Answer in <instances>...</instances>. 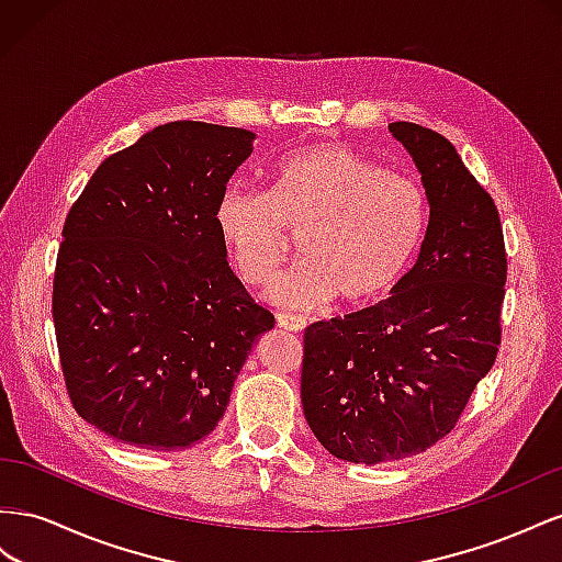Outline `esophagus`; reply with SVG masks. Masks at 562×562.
Segmentation results:
<instances>
[{
  "label": "esophagus",
  "instance_id": "1",
  "mask_svg": "<svg viewBox=\"0 0 562 562\" xmlns=\"http://www.w3.org/2000/svg\"><path fill=\"white\" fill-rule=\"evenodd\" d=\"M278 327H282L284 331H294V334H299V331L306 329V323H303L301 317H292V315H284V313H280V315H278Z\"/></svg>",
  "mask_w": 562,
  "mask_h": 562
}]
</instances>
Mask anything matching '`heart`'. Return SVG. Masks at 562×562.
I'll list each match as a JSON object with an SVG mask.
<instances>
[{
  "label": "heart",
  "instance_id": "b5f03b06",
  "mask_svg": "<svg viewBox=\"0 0 562 562\" xmlns=\"http://www.w3.org/2000/svg\"><path fill=\"white\" fill-rule=\"evenodd\" d=\"M214 231L237 278L263 286L280 276L290 233L306 263L270 286L286 311H317L341 296L346 308H370L403 282L428 226L424 188L344 143L284 155L270 190L226 186L216 198Z\"/></svg>",
  "mask_w": 562,
  "mask_h": 562
}]
</instances>
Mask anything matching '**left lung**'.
Listing matches in <instances>:
<instances>
[{
  "instance_id": "left-lung-1",
  "label": "left lung",
  "mask_w": 562,
  "mask_h": 562,
  "mask_svg": "<svg viewBox=\"0 0 562 562\" xmlns=\"http://www.w3.org/2000/svg\"><path fill=\"white\" fill-rule=\"evenodd\" d=\"M389 132L412 155L428 200L419 259L393 296L303 336L301 405L319 445L352 463L426 452L494 364L506 249L499 212L445 136Z\"/></svg>"
}]
</instances>
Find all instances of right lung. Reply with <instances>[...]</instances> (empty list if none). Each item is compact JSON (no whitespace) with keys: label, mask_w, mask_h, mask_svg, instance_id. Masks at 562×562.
Here are the masks:
<instances>
[{"label":"right lung","mask_w":562,"mask_h":562,"mask_svg":"<svg viewBox=\"0 0 562 562\" xmlns=\"http://www.w3.org/2000/svg\"><path fill=\"white\" fill-rule=\"evenodd\" d=\"M254 132L169 122L93 171L63 228L54 325L77 414L153 452L195 445L276 317L245 292L214 231Z\"/></svg>","instance_id":"obj_1"}]
</instances>
